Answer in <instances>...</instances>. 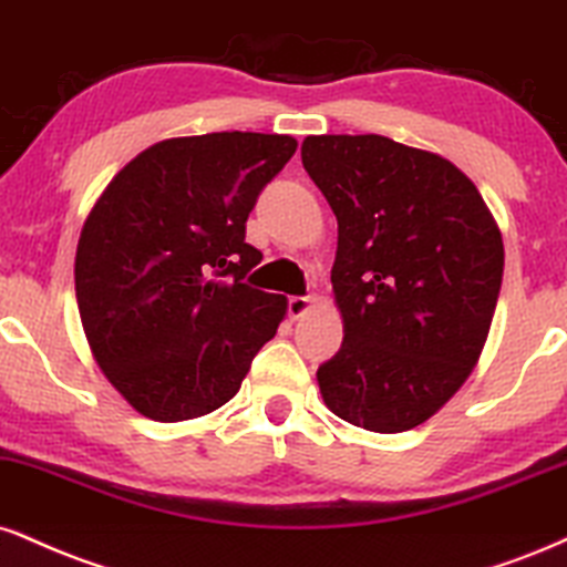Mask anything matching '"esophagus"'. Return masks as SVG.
Instances as JSON below:
<instances>
[{"instance_id": "1", "label": "esophagus", "mask_w": 567, "mask_h": 567, "mask_svg": "<svg viewBox=\"0 0 567 567\" xmlns=\"http://www.w3.org/2000/svg\"><path fill=\"white\" fill-rule=\"evenodd\" d=\"M313 306V301L309 296H290L288 298V313H290V319H301L306 311H309Z\"/></svg>"}]
</instances>
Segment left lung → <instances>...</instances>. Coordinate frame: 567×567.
<instances>
[{"label": "left lung", "mask_w": 567, "mask_h": 567, "mask_svg": "<svg viewBox=\"0 0 567 567\" xmlns=\"http://www.w3.org/2000/svg\"><path fill=\"white\" fill-rule=\"evenodd\" d=\"M301 161L338 218L343 343L317 370L332 414L404 433L460 391L486 343L504 245L454 163L380 134L306 136Z\"/></svg>", "instance_id": "1"}]
</instances>
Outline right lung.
<instances>
[{
    "label": "right lung",
    "instance_id": "right-lung-1",
    "mask_svg": "<svg viewBox=\"0 0 567 567\" xmlns=\"http://www.w3.org/2000/svg\"><path fill=\"white\" fill-rule=\"evenodd\" d=\"M296 147L256 132L158 142L89 214L76 248L81 324L100 370L145 417L224 406L275 338L288 301L245 282L261 264L245 221Z\"/></svg>",
    "mask_w": 567,
    "mask_h": 567
}]
</instances>
